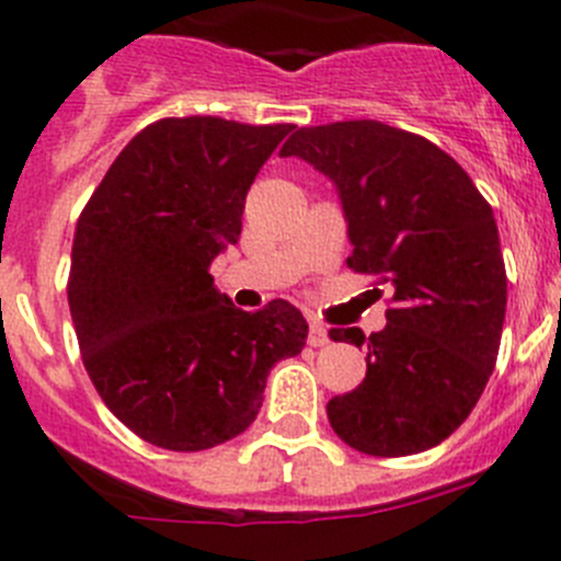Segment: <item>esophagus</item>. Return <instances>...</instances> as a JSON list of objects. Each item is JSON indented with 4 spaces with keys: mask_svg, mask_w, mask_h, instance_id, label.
<instances>
[{
    "mask_svg": "<svg viewBox=\"0 0 561 561\" xmlns=\"http://www.w3.org/2000/svg\"><path fill=\"white\" fill-rule=\"evenodd\" d=\"M328 342H331L328 328L320 325V322H311V325H308V344H311V347H325Z\"/></svg>",
    "mask_w": 561,
    "mask_h": 561,
    "instance_id": "obj_1",
    "label": "esophagus"
}]
</instances>
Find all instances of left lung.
Returning a JSON list of instances; mask_svg holds the SVG:
<instances>
[{
    "label": "left lung",
    "instance_id": "8db88e82",
    "mask_svg": "<svg viewBox=\"0 0 561 561\" xmlns=\"http://www.w3.org/2000/svg\"><path fill=\"white\" fill-rule=\"evenodd\" d=\"M280 156L336 183L347 266L392 286L383 331H328L367 344L364 381L328 400L331 428L383 459L434 448L476 409L501 347L506 266L490 203L448 152L383 122L300 127Z\"/></svg>",
    "mask_w": 561,
    "mask_h": 561
}]
</instances>
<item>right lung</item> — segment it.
I'll list each match as a JSON object with an SVG mask.
<instances>
[{
  "instance_id": "obj_1",
  "label": "right lung",
  "mask_w": 561,
  "mask_h": 561,
  "mask_svg": "<svg viewBox=\"0 0 561 561\" xmlns=\"http://www.w3.org/2000/svg\"><path fill=\"white\" fill-rule=\"evenodd\" d=\"M291 127L152 122L77 219L66 291L82 364L107 409L150 445L192 454L239 436L272 364L306 344L295 306L241 311L208 272L239 241L247 192Z\"/></svg>"
}]
</instances>
